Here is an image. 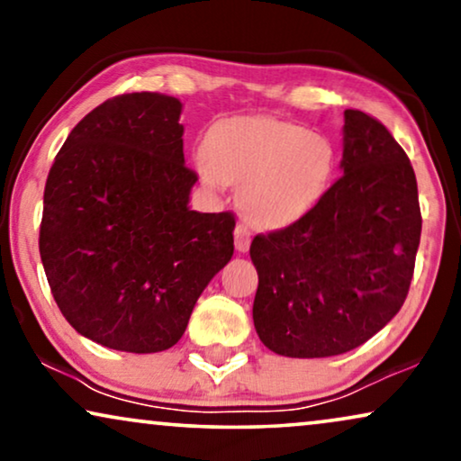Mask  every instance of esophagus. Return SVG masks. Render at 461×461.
I'll list each match as a JSON object with an SVG mask.
<instances>
[{
	"instance_id": "obj_1",
	"label": "esophagus",
	"mask_w": 461,
	"mask_h": 461,
	"mask_svg": "<svg viewBox=\"0 0 461 461\" xmlns=\"http://www.w3.org/2000/svg\"><path fill=\"white\" fill-rule=\"evenodd\" d=\"M251 243V230L248 229V224L239 222L235 229V248L237 251H248Z\"/></svg>"
}]
</instances>
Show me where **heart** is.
<instances>
[{"mask_svg":"<svg viewBox=\"0 0 461 461\" xmlns=\"http://www.w3.org/2000/svg\"><path fill=\"white\" fill-rule=\"evenodd\" d=\"M201 178L213 188L239 185V203L251 222L285 226L321 199L333 172L323 136L276 117L218 122L197 155Z\"/></svg>","mask_w":461,"mask_h":461,"instance_id":"1","label":"heart"}]
</instances>
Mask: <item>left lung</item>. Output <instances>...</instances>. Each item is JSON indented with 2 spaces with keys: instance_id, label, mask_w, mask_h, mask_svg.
Returning a JSON list of instances; mask_svg holds the SVG:
<instances>
[{
  "instance_id": "1",
  "label": "left lung",
  "mask_w": 461,
  "mask_h": 461,
  "mask_svg": "<svg viewBox=\"0 0 461 461\" xmlns=\"http://www.w3.org/2000/svg\"><path fill=\"white\" fill-rule=\"evenodd\" d=\"M342 176L312 210L256 235L254 325L276 355H344L401 311L421 235L418 182L393 134L344 111Z\"/></svg>"
}]
</instances>
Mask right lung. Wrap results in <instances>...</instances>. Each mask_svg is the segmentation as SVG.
Listing matches in <instances>:
<instances>
[{
	"mask_svg": "<svg viewBox=\"0 0 461 461\" xmlns=\"http://www.w3.org/2000/svg\"><path fill=\"white\" fill-rule=\"evenodd\" d=\"M182 103L106 100L75 125L43 191L40 254L62 317L113 350L161 352L232 258L235 216L188 207Z\"/></svg>",
	"mask_w": 461,
	"mask_h": 461,
	"instance_id": "1",
	"label": "right lung"
}]
</instances>
